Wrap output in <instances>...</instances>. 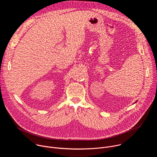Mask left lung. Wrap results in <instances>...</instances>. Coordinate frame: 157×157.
<instances>
[{"label": "left lung", "mask_w": 157, "mask_h": 157, "mask_svg": "<svg viewBox=\"0 0 157 157\" xmlns=\"http://www.w3.org/2000/svg\"><path fill=\"white\" fill-rule=\"evenodd\" d=\"M137 102V101H136V102H134V103H136Z\"/></svg>", "instance_id": "left-lung-1"}]
</instances>
